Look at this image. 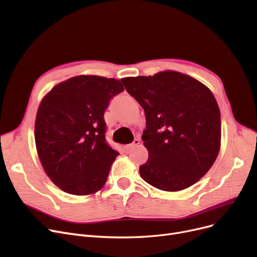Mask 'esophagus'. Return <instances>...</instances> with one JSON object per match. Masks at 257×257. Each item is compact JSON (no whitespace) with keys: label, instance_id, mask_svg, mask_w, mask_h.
<instances>
[{"label":"esophagus","instance_id":"1","mask_svg":"<svg viewBox=\"0 0 257 257\" xmlns=\"http://www.w3.org/2000/svg\"><path fill=\"white\" fill-rule=\"evenodd\" d=\"M139 144H140V139H138V138H137V139L134 140V142H133V143L125 145V146H124V149H125L126 151H130V150L134 149V148H135V146H137V145H139Z\"/></svg>","mask_w":257,"mask_h":257}]
</instances>
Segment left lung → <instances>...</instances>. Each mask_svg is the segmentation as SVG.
Returning a JSON list of instances; mask_svg holds the SVG:
<instances>
[{
  "label": "left lung",
  "instance_id": "1",
  "mask_svg": "<svg viewBox=\"0 0 257 257\" xmlns=\"http://www.w3.org/2000/svg\"><path fill=\"white\" fill-rule=\"evenodd\" d=\"M121 80L145 113L142 140L149 159L139 167L141 178L164 191L193 185L221 148V113L212 92L177 71Z\"/></svg>",
  "mask_w": 257,
  "mask_h": 257
}]
</instances>
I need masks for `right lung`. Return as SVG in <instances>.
Wrapping results in <instances>:
<instances>
[{"label":"right lung","mask_w":257,"mask_h":257,"mask_svg":"<svg viewBox=\"0 0 257 257\" xmlns=\"http://www.w3.org/2000/svg\"><path fill=\"white\" fill-rule=\"evenodd\" d=\"M123 90L115 78L78 75L56 84L41 101L36 151L45 173L63 191L88 195L105 184L119 153L106 143L103 114Z\"/></svg>","instance_id":"1"}]
</instances>
